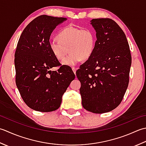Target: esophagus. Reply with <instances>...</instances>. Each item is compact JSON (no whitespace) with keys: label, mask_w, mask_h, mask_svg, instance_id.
<instances>
[{"label":"esophagus","mask_w":146,"mask_h":146,"mask_svg":"<svg viewBox=\"0 0 146 146\" xmlns=\"http://www.w3.org/2000/svg\"><path fill=\"white\" fill-rule=\"evenodd\" d=\"M72 70H73L74 73V74H76V70H77V68L73 67H72Z\"/></svg>","instance_id":"esophagus-1"}]
</instances>
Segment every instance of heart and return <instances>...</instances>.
<instances>
[{"label": "heart", "mask_w": 146, "mask_h": 146, "mask_svg": "<svg viewBox=\"0 0 146 146\" xmlns=\"http://www.w3.org/2000/svg\"><path fill=\"white\" fill-rule=\"evenodd\" d=\"M57 39L50 41V50L58 60L63 59L69 51L70 54L62 62V65L69 66L90 58L96 44L94 32L88 28L67 26L59 32Z\"/></svg>", "instance_id": "obj_1"}]
</instances>
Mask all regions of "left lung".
<instances>
[{
    "instance_id": "1",
    "label": "left lung",
    "mask_w": 146,
    "mask_h": 146,
    "mask_svg": "<svg viewBox=\"0 0 146 146\" xmlns=\"http://www.w3.org/2000/svg\"><path fill=\"white\" fill-rule=\"evenodd\" d=\"M95 48L77 70L82 105L94 113L109 112L120 105L129 85L132 57L126 36L113 20L93 19Z\"/></svg>"
}]
</instances>
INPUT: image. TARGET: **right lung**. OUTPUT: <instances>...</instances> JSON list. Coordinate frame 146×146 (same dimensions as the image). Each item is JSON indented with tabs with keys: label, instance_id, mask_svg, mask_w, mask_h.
Here are the masks:
<instances>
[{
	"label": "right lung",
	"instance_id": "1",
	"mask_svg": "<svg viewBox=\"0 0 146 146\" xmlns=\"http://www.w3.org/2000/svg\"><path fill=\"white\" fill-rule=\"evenodd\" d=\"M67 18L41 15L29 23L19 38L15 52L16 83L29 108L41 112L57 110L62 98L75 74L60 65L49 48L50 37L56 26Z\"/></svg>",
	"mask_w": 146,
	"mask_h": 146
}]
</instances>
